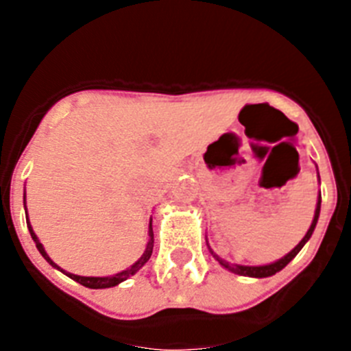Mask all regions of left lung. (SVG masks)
<instances>
[{"label":"left lung","instance_id":"1","mask_svg":"<svg viewBox=\"0 0 351 351\" xmlns=\"http://www.w3.org/2000/svg\"><path fill=\"white\" fill-rule=\"evenodd\" d=\"M316 170H318V169H316ZM318 179H320V176H318ZM320 206H322V195H318V200H316L315 216H313V221H311V226H309V230L306 232V235H304V237H302V241H300V243L297 244V246L293 247V250H291L290 253H287V255H285L283 258L276 260V262L265 263V265H239V263H230V262H226V260H223L221 256L216 255V253H214V251L210 250V246H209L210 255H213L214 258L218 260L221 267L228 269V271L235 272V274L247 276V278H269V276H274L276 272H280L281 269L287 267L288 263H290L291 260L295 258L297 253H299V251L302 250L304 244L308 243L309 239H311L313 232H315L316 223H318V218H320Z\"/></svg>","mask_w":351,"mask_h":351}]
</instances>
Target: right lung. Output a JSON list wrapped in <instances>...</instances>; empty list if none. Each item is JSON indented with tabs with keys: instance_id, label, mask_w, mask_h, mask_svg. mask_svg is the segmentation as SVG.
<instances>
[{
	"instance_id": "obj_1",
	"label": "right lung",
	"mask_w": 351,
	"mask_h": 351,
	"mask_svg": "<svg viewBox=\"0 0 351 351\" xmlns=\"http://www.w3.org/2000/svg\"><path fill=\"white\" fill-rule=\"evenodd\" d=\"M24 210H26L27 214V209H26V190H24ZM26 221H27V228H29V234H31V239L35 241L36 244V250L40 251V255L43 256V258L47 260L49 263H51L52 267L58 269V271H61L63 274H66L68 278H71L73 281H77V283H80L82 287H88V288H95V290H98V288H112V287H117L119 283H123V281H126L130 278V276L137 274L138 271H141L142 267L145 265V262H147L149 258H151V255H153V246H154V234H153V218H151V221H149V239H147V244H145V250L144 253H142L141 258L137 260V262L133 263L132 267H128L126 271H121L117 272V274H112V276H104V278H95V276H77V274H71V272H66L64 269H61L58 263H54L51 260V256L47 255V251H45V247H43V244L40 243L38 237H36L35 230H33V226H31L29 223V218L26 216Z\"/></svg>"
}]
</instances>
